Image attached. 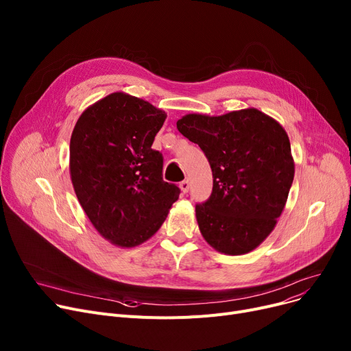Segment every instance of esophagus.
<instances>
[{"label":"esophagus","instance_id":"obj_1","mask_svg":"<svg viewBox=\"0 0 351 351\" xmlns=\"http://www.w3.org/2000/svg\"><path fill=\"white\" fill-rule=\"evenodd\" d=\"M179 188H180V191H182L183 193H188V192H189V188H191V182H189L188 179L182 180V182L179 183Z\"/></svg>","mask_w":351,"mask_h":351}]
</instances>
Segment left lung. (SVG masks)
I'll return each mask as SVG.
<instances>
[{
    "mask_svg": "<svg viewBox=\"0 0 351 351\" xmlns=\"http://www.w3.org/2000/svg\"><path fill=\"white\" fill-rule=\"evenodd\" d=\"M176 126L204 151L213 175L212 195L196 205L202 236L225 254L256 249L274 229L293 183L286 131L254 108L220 117L189 114Z\"/></svg>",
    "mask_w": 351,
    "mask_h": 351,
    "instance_id": "obj_1",
    "label": "left lung"
}]
</instances>
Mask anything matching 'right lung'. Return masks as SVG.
<instances>
[{"mask_svg":"<svg viewBox=\"0 0 351 351\" xmlns=\"http://www.w3.org/2000/svg\"><path fill=\"white\" fill-rule=\"evenodd\" d=\"M163 110L114 92L85 109L72 131L69 172L90 223L121 247H134L165 222L180 189L162 178L163 156L152 143Z\"/></svg>","mask_w":351,"mask_h":351,"instance_id":"add662e5","label":"right lung"}]
</instances>
